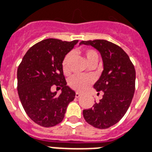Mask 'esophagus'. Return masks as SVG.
Segmentation results:
<instances>
[{
	"label": "esophagus",
	"instance_id": "1",
	"mask_svg": "<svg viewBox=\"0 0 152 152\" xmlns=\"http://www.w3.org/2000/svg\"><path fill=\"white\" fill-rule=\"evenodd\" d=\"M80 96H81V93H76V97H80Z\"/></svg>",
	"mask_w": 152,
	"mask_h": 152
}]
</instances>
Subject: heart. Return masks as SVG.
Returning <instances> with one entry per match:
<instances>
[{"mask_svg":"<svg viewBox=\"0 0 152 152\" xmlns=\"http://www.w3.org/2000/svg\"><path fill=\"white\" fill-rule=\"evenodd\" d=\"M83 56L85 57V59L88 65L93 64V63H98V55L95 50H85L83 51ZM71 54H67L65 56L64 59L63 60V71L65 75H67L70 72V68H69V61H70ZM93 80L90 77L84 76H79V75H75L71 77L68 80V85L76 91H83L85 90L86 88H88L92 84Z\"/></svg>","mask_w":152,"mask_h":152,"instance_id":"1","label":"heart"}]
</instances>
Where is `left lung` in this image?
I'll list each match as a JSON object with an SVG mask.
<instances>
[{
  "mask_svg": "<svg viewBox=\"0 0 152 152\" xmlns=\"http://www.w3.org/2000/svg\"><path fill=\"white\" fill-rule=\"evenodd\" d=\"M101 54L103 71L93 88L104 95L93 108L83 110L85 121L98 129H106L122 118L130 107L135 89V69L122 48L106 40L82 41Z\"/></svg>",
  "mask_w": 152,
  "mask_h": 152,
  "instance_id": "8db88e82",
  "label": "left lung"
}]
</instances>
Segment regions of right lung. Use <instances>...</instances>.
Here are the masks:
<instances>
[{"mask_svg": "<svg viewBox=\"0 0 152 152\" xmlns=\"http://www.w3.org/2000/svg\"><path fill=\"white\" fill-rule=\"evenodd\" d=\"M78 42L48 39L27 50L18 68V92L26 113L43 127H50L63 121L67 107L76 93L67 85L63 71L65 56ZM60 86L61 93L50 90Z\"/></svg>", "mask_w": 152, "mask_h": 152, "instance_id": "right-lung-1", "label": "right lung"}]
</instances>
